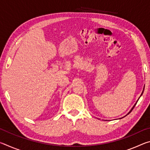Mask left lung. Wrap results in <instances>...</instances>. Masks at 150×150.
Segmentation results:
<instances>
[{
	"label": "left lung",
	"mask_w": 150,
	"mask_h": 150,
	"mask_svg": "<svg viewBox=\"0 0 150 150\" xmlns=\"http://www.w3.org/2000/svg\"><path fill=\"white\" fill-rule=\"evenodd\" d=\"M143 92H144V91H142V93L141 94V95H142V94H143ZM138 100H137V102H136V103H138ZM136 103L135 104V105H134V106H133V107H132V109H131V110H130V112H128V115H129V114H130V113L131 112H132V110H133V109H134V106H136Z\"/></svg>",
	"instance_id": "left-lung-1"
}]
</instances>
